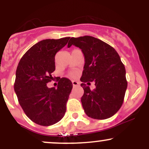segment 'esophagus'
Listing matches in <instances>:
<instances>
[{
    "label": "esophagus",
    "mask_w": 149,
    "mask_h": 149,
    "mask_svg": "<svg viewBox=\"0 0 149 149\" xmlns=\"http://www.w3.org/2000/svg\"><path fill=\"white\" fill-rule=\"evenodd\" d=\"M72 84H73V87H76V86H78V85H79V83H78V82L76 81V80H73V81H72Z\"/></svg>",
    "instance_id": "esophagus-1"
}]
</instances>
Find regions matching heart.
Returning a JSON list of instances; mask_svg holds the SVG:
<instances>
[{
    "instance_id": "1",
    "label": "heart",
    "mask_w": 149,
    "mask_h": 149,
    "mask_svg": "<svg viewBox=\"0 0 149 149\" xmlns=\"http://www.w3.org/2000/svg\"><path fill=\"white\" fill-rule=\"evenodd\" d=\"M71 76H76V73H74V72L71 73Z\"/></svg>"
}]
</instances>
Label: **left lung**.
<instances>
[{
	"instance_id": "8db88e82",
	"label": "left lung",
	"mask_w": 149,
	"mask_h": 149,
	"mask_svg": "<svg viewBox=\"0 0 149 149\" xmlns=\"http://www.w3.org/2000/svg\"><path fill=\"white\" fill-rule=\"evenodd\" d=\"M73 45L85 56L80 80L84 94L81 102L85 113L94 119L104 120L116 114L124 101L127 82L125 68L113 47L90 36L71 38L68 47ZM95 81L93 91L85 83Z\"/></svg>"
}]
</instances>
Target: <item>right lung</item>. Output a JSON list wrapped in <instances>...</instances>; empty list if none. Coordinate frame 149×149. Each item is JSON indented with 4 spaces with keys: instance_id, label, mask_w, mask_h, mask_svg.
<instances>
[{
    "instance_id": "right-lung-1",
    "label": "right lung",
    "mask_w": 149,
    "mask_h": 149,
    "mask_svg": "<svg viewBox=\"0 0 149 149\" xmlns=\"http://www.w3.org/2000/svg\"><path fill=\"white\" fill-rule=\"evenodd\" d=\"M69 38L46 39L37 42L24 54L17 68L14 89L19 103L27 117L40 125L57 123L66 113L73 88L71 81L61 78L57 88H47V83L53 80L56 53Z\"/></svg>"
}]
</instances>
